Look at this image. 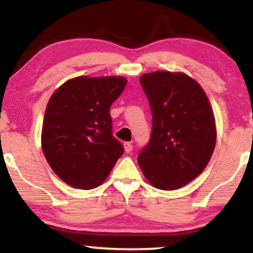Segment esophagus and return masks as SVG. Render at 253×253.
I'll return each instance as SVG.
<instances>
[{
    "label": "esophagus",
    "instance_id": "obj_1",
    "mask_svg": "<svg viewBox=\"0 0 253 253\" xmlns=\"http://www.w3.org/2000/svg\"><path fill=\"white\" fill-rule=\"evenodd\" d=\"M124 147H125V151H126V153L132 152L133 145H132V143H129V141H126V143H124Z\"/></svg>",
    "mask_w": 253,
    "mask_h": 253
}]
</instances>
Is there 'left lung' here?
<instances>
[{
    "instance_id": "obj_1",
    "label": "left lung",
    "mask_w": 253,
    "mask_h": 253,
    "mask_svg": "<svg viewBox=\"0 0 253 253\" xmlns=\"http://www.w3.org/2000/svg\"><path fill=\"white\" fill-rule=\"evenodd\" d=\"M140 83L152 130L138 163L153 187L178 189L195 179L213 155L216 128L211 103L200 84L181 72H151Z\"/></svg>"
}]
</instances>
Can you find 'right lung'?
<instances>
[{
	"instance_id": "obj_1",
	"label": "right lung",
	"mask_w": 253,
	"mask_h": 253,
	"mask_svg": "<svg viewBox=\"0 0 253 253\" xmlns=\"http://www.w3.org/2000/svg\"><path fill=\"white\" fill-rule=\"evenodd\" d=\"M124 77H77L53 92L42 132L46 161L56 175L78 189H92L124 153L113 135L109 109L126 86Z\"/></svg>"
}]
</instances>
